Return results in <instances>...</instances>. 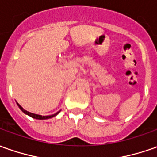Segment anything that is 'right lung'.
Masks as SVG:
<instances>
[{
    "label": "right lung",
    "instance_id": "1",
    "mask_svg": "<svg viewBox=\"0 0 157 157\" xmlns=\"http://www.w3.org/2000/svg\"><path fill=\"white\" fill-rule=\"evenodd\" d=\"M17 104H18V106H19V109L22 110V112H24V113H25V114H27V115H29V116H31V117L34 118V119H36V120H46V119H50V118H52V117H55L56 115H57L58 113H60V111H59V112H57V113H54V114H52V115H47V116H42V115H39V114H36V113H30V112H28V111H26V110H25V109H23L21 106L19 105L18 102H17Z\"/></svg>",
    "mask_w": 157,
    "mask_h": 157
}]
</instances>
